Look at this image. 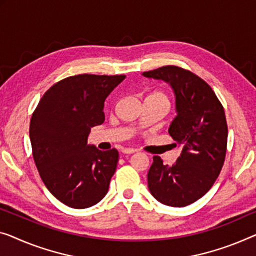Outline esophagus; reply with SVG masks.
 Here are the masks:
<instances>
[{
	"label": "esophagus",
	"mask_w": 256,
	"mask_h": 256,
	"mask_svg": "<svg viewBox=\"0 0 256 256\" xmlns=\"http://www.w3.org/2000/svg\"><path fill=\"white\" fill-rule=\"evenodd\" d=\"M136 150H134V148H124L123 150H122V152H123V154H128V155H131V154H133V152H136Z\"/></svg>",
	"instance_id": "esophagus-1"
}]
</instances>
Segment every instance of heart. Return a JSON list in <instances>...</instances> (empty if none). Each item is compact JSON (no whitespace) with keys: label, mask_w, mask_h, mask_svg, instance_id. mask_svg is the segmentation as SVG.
Here are the masks:
<instances>
[{"label":"heart","mask_w":256,"mask_h":256,"mask_svg":"<svg viewBox=\"0 0 256 256\" xmlns=\"http://www.w3.org/2000/svg\"><path fill=\"white\" fill-rule=\"evenodd\" d=\"M147 98H161V100H164L166 102L169 104V98H168L166 95L164 93H162V92H154V93L148 95Z\"/></svg>","instance_id":"b5f03b06"}]
</instances>
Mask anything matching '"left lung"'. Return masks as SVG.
Returning a JSON list of instances; mask_svg holds the SVG:
<instances>
[{"label":"left lung","instance_id":"8db88e82","mask_svg":"<svg viewBox=\"0 0 256 256\" xmlns=\"http://www.w3.org/2000/svg\"><path fill=\"white\" fill-rule=\"evenodd\" d=\"M168 82L176 94L177 116L169 133L182 147L174 166L152 158L148 188L163 204L185 207L212 188L226 161L228 124L224 108L210 86L190 70L166 66L142 74Z\"/></svg>","mask_w":256,"mask_h":256}]
</instances>
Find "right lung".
<instances>
[{
  "label": "right lung",
  "instance_id": "obj_1",
  "mask_svg": "<svg viewBox=\"0 0 256 256\" xmlns=\"http://www.w3.org/2000/svg\"><path fill=\"white\" fill-rule=\"evenodd\" d=\"M124 74H77L49 88L34 110L30 139L46 188L71 208L98 204L108 192L118 150L87 144L90 128L104 122V100Z\"/></svg>",
  "mask_w": 256,
  "mask_h": 256
}]
</instances>
